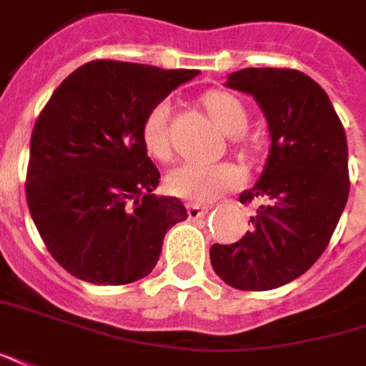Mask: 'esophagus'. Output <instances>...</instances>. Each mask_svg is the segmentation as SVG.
Wrapping results in <instances>:
<instances>
[{
    "label": "esophagus",
    "instance_id": "obj_1",
    "mask_svg": "<svg viewBox=\"0 0 366 366\" xmlns=\"http://www.w3.org/2000/svg\"><path fill=\"white\" fill-rule=\"evenodd\" d=\"M209 209L211 207H207V205L203 207V205H195V203H191V205L187 207V215L189 219H199V217H203L205 213H209Z\"/></svg>",
    "mask_w": 366,
    "mask_h": 366
}]
</instances>
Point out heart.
<instances>
[{"label":"heart","mask_w":366,"mask_h":366,"mask_svg":"<svg viewBox=\"0 0 366 366\" xmlns=\"http://www.w3.org/2000/svg\"><path fill=\"white\" fill-rule=\"evenodd\" d=\"M203 105L217 125L227 133L235 135L247 127V109L233 93L209 92L203 97ZM143 143L151 155L159 161L173 157L171 137V107L167 102L157 103L147 113L141 129ZM245 183L243 169L235 163H183L167 175V189L179 199L191 203H211L229 191H235Z\"/></svg>","instance_id":"heart-1"}]
</instances>
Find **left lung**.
Listing matches in <instances>:
<instances>
[{"label":"left lung","instance_id":"8db88e82","mask_svg":"<svg viewBox=\"0 0 366 366\" xmlns=\"http://www.w3.org/2000/svg\"><path fill=\"white\" fill-rule=\"evenodd\" d=\"M227 87L249 93L271 131L261 179L241 203L261 201L251 231L211 247V264L227 285L269 291L287 285L322 255L349 199V149L329 95L297 69L247 67Z\"/></svg>","mask_w":366,"mask_h":366}]
</instances>
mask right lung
Masks as SVG:
<instances>
[{"label":"right lung","mask_w":366,"mask_h":366,"mask_svg":"<svg viewBox=\"0 0 366 366\" xmlns=\"http://www.w3.org/2000/svg\"><path fill=\"white\" fill-rule=\"evenodd\" d=\"M197 69L95 59L65 77L39 113L25 179L27 207L47 251L93 285H127L153 271L163 237L187 219L157 197L143 121Z\"/></svg>","instance_id":"1"}]
</instances>
